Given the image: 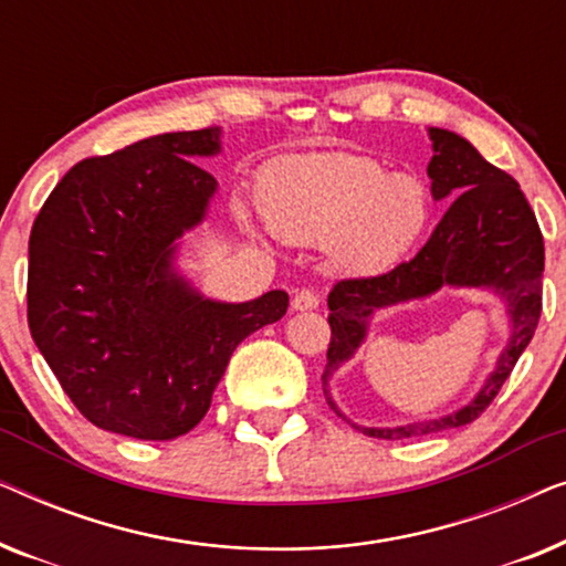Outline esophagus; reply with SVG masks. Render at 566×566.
<instances>
[{
    "mask_svg": "<svg viewBox=\"0 0 566 566\" xmlns=\"http://www.w3.org/2000/svg\"><path fill=\"white\" fill-rule=\"evenodd\" d=\"M291 306H293V312H312V308L319 306V296H316L314 291L304 289V291H298L296 296H293Z\"/></svg>",
    "mask_w": 566,
    "mask_h": 566,
    "instance_id": "34e87169",
    "label": "esophagus"
}]
</instances>
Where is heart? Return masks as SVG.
Segmentation results:
<instances>
[{
    "mask_svg": "<svg viewBox=\"0 0 566 566\" xmlns=\"http://www.w3.org/2000/svg\"><path fill=\"white\" fill-rule=\"evenodd\" d=\"M258 203L277 239L324 244L347 273L394 268L430 221V196L417 177L389 175L358 154L277 159L262 169Z\"/></svg>",
    "mask_w": 566,
    "mask_h": 566,
    "instance_id": "heart-1",
    "label": "heart"
}]
</instances>
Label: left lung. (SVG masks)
Segmentation results:
<instances>
[{
    "label": "left lung",
    "instance_id": "left-lung-1",
    "mask_svg": "<svg viewBox=\"0 0 566 566\" xmlns=\"http://www.w3.org/2000/svg\"><path fill=\"white\" fill-rule=\"evenodd\" d=\"M428 134L432 142L428 165L430 192L436 200H454L412 260L384 275L339 281L329 291L332 339L322 376L324 397L337 417L346 420L331 399L328 378L365 342L373 314L378 307L427 297L440 287H476L500 295L506 304L511 337L495 370L469 406L443 418L394 429H363L350 423L370 438H422L474 422L513 374L541 316L544 237L521 185L490 165L467 138L453 130L428 128Z\"/></svg>",
    "mask_w": 566,
    "mask_h": 566
}]
</instances>
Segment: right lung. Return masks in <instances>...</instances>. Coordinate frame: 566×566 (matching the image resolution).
I'll return each mask as SVG.
<instances>
[{
    "mask_svg": "<svg viewBox=\"0 0 566 566\" xmlns=\"http://www.w3.org/2000/svg\"><path fill=\"white\" fill-rule=\"evenodd\" d=\"M221 128L177 130L74 165L30 231L28 324L61 389L97 428L172 440L203 420L231 353L289 293L206 298L175 268L219 190L198 157Z\"/></svg>",
    "mask_w": 566,
    "mask_h": 566,
    "instance_id": "add662e5",
    "label": "right lung"
}]
</instances>
